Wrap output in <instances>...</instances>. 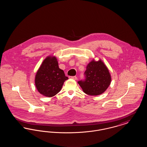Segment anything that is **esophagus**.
Wrapping results in <instances>:
<instances>
[{"mask_svg": "<svg viewBox=\"0 0 147 147\" xmlns=\"http://www.w3.org/2000/svg\"><path fill=\"white\" fill-rule=\"evenodd\" d=\"M69 78L70 79H72L74 80H77V77L76 76H73V77H69Z\"/></svg>", "mask_w": 147, "mask_h": 147, "instance_id": "obj_1", "label": "esophagus"}]
</instances>
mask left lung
Masks as SVG:
<instances>
[{
    "label": "left lung",
    "instance_id": "left-lung-1",
    "mask_svg": "<svg viewBox=\"0 0 147 147\" xmlns=\"http://www.w3.org/2000/svg\"><path fill=\"white\" fill-rule=\"evenodd\" d=\"M84 74L85 79L78 82V83L88 95H100L111 84V77L109 70L101 60L91 61L88 64Z\"/></svg>",
    "mask_w": 147,
    "mask_h": 147
}]
</instances>
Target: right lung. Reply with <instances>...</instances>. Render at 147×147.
Segmentation results:
<instances>
[{"label": "right lung", "instance_id": "1", "mask_svg": "<svg viewBox=\"0 0 147 147\" xmlns=\"http://www.w3.org/2000/svg\"><path fill=\"white\" fill-rule=\"evenodd\" d=\"M68 79L59 68L56 57L49 56L44 59L35 76L38 91L46 97H52L61 91L64 82Z\"/></svg>", "mask_w": 147, "mask_h": 147}]
</instances>
